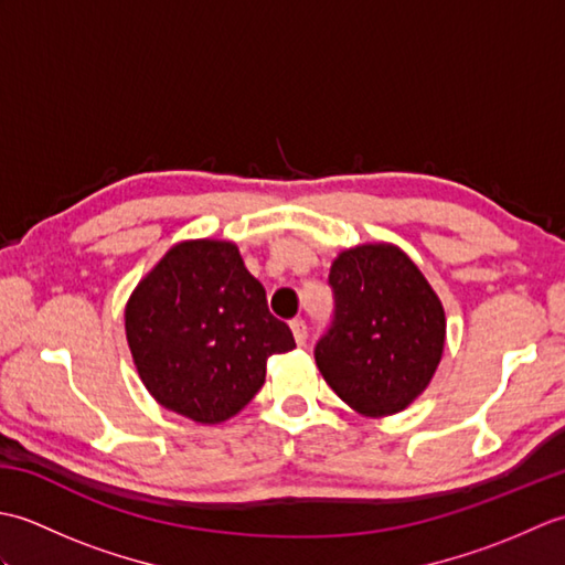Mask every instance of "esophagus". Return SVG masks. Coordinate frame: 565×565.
Masks as SVG:
<instances>
[{
  "instance_id": "34e87169",
  "label": "esophagus",
  "mask_w": 565,
  "mask_h": 565,
  "mask_svg": "<svg viewBox=\"0 0 565 565\" xmlns=\"http://www.w3.org/2000/svg\"><path fill=\"white\" fill-rule=\"evenodd\" d=\"M291 332H294V340H296V344H298V347H303V344H306V340H308V328H306V322H303L301 318L291 320Z\"/></svg>"
}]
</instances>
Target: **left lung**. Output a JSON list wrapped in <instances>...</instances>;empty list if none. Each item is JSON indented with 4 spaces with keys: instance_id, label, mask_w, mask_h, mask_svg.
Instances as JSON below:
<instances>
[{
    "instance_id": "1",
    "label": "left lung",
    "mask_w": 565,
    "mask_h": 565,
    "mask_svg": "<svg viewBox=\"0 0 565 565\" xmlns=\"http://www.w3.org/2000/svg\"><path fill=\"white\" fill-rule=\"evenodd\" d=\"M330 286L334 320L316 344L322 379L359 415L405 411L441 362L447 318L439 296L391 243L342 249Z\"/></svg>"
}]
</instances>
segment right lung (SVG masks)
<instances>
[{
	"label": "right lung",
	"mask_w": 565,
	"mask_h": 565,
	"mask_svg": "<svg viewBox=\"0 0 565 565\" xmlns=\"http://www.w3.org/2000/svg\"><path fill=\"white\" fill-rule=\"evenodd\" d=\"M126 340L152 398L201 425L243 411L264 386L267 359L296 347L227 239L167 249L128 298Z\"/></svg>",
	"instance_id": "right-lung-1"
}]
</instances>
